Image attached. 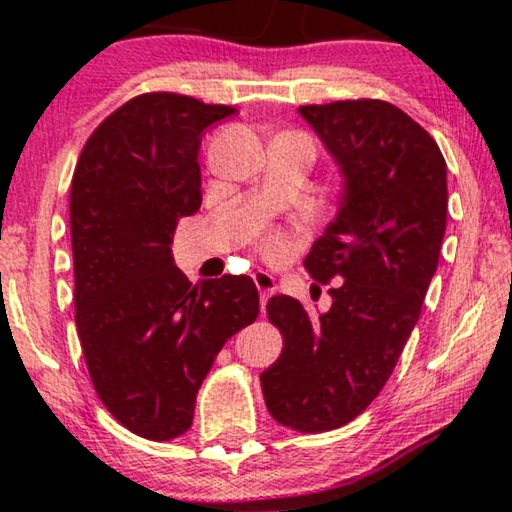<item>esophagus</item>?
Instances as JSON below:
<instances>
[{
    "instance_id": "1",
    "label": "esophagus",
    "mask_w": 512,
    "mask_h": 512,
    "mask_svg": "<svg viewBox=\"0 0 512 512\" xmlns=\"http://www.w3.org/2000/svg\"><path fill=\"white\" fill-rule=\"evenodd\" d=\"M254 284H256V289H258V293H261V310H265V303H268V300H270V296H272V293H275V291H277L275 277H272V275H268V272L258 270V272H254Z\"/></svg>"
}]
</instances>
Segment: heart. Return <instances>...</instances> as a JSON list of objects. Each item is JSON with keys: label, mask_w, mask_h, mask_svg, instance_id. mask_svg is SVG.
Masks as SVG:
<instances>
[{"label": "heart", "mask_w": 512, "mask_h": 512, "mask_svg": "<svg viewBox=\"0 0 512 512\" xmlns=\"http://www.w3.org/2000/svg\"><path fill=\"white\" fill-rule=\"evenodd\" d=\"M293 247V235L286 233V230H270L268 235L261 240V251L270 261H279L289 254Z\"/></svg>", "instance_id": "b5f03b06"}]
</instances>
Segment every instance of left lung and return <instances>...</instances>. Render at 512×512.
Listing matches in <instances>:
<instances>
[{
    "mask_svg": "<svg viewBox=\"0 0 512 512\" xmlns=\"http://www.w3.org/2000/svg\"><path fill=\"white\" fill-rule=\"evenodd\" d=\"M298 111L345 177L338 214L305 258L312 279L338 284L319 317L296 298L268 300L284 349L261 387L275 422L321 433L375 401L422 314L445 235L447 165L436 139L389 102Z\"/></svg>",
    "mask_w": 512,
    "mask_h": 512,
    "instance_id": "1",
    "label": "left lung"
}]
</instances>
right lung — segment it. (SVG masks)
Segmentation results:
<instances>
[{"label":"right lung","mask_w":512,"mask_h":512,"mask_svg":"<svg viewBox=\"0 0 512 512\" xmlns=\"http://www.w3.org/2000/svg\"><path fill=\"white\" fill-rule=\"evenodd\" d=\"M233 114L191 95H137L93 130L72 177L74 319L90 380L116 422L156 443L191 429L216 354L261 307L251 277L193 284L170 249L202 205V132Z\"/></svg>","instance_id":"1"}]
</instances>
